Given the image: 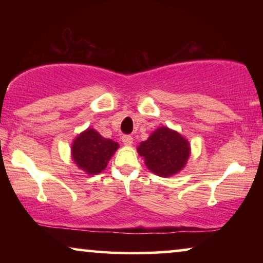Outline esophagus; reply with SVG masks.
Returning <instances> with one entry per match:
<instances>
[{
    "instance_id": "34e87169",
    "label": "esophagus",
    "mask_w": 263,
    "mask_h": 263,
    "mask_svg": "<svg viewBox=\"0 0 263 263\" xmlns=\"http://www.w3.org/2000/svg\"><path fill=\"white\" fill-rule=\"evenodd\" d=\"M122 142H123L125 146H130L133 143V136L132 135H123L122 136Z\"/></svg>"
}]
</instances>
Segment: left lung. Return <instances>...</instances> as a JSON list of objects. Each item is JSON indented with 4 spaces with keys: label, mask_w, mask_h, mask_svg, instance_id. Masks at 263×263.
Wrapping results in <instances>:
<instances>
[{
    "label": "left lung",
    "mask_w": 263,
    "mask_h": 263,
    "mask_svg": "<svg viewBox=\"0 0 263 263\" xmlns=\"http://www.w3.org/2000/svg\"><path fill=\"white\" fill-rule=\"evenodd\" d=\"M146 166L160 177L174 176L184 167L190 156V143L179 133L160 127L138 147Z\"/></svg>",
    "instance_id": "obj_1"
}]
</instances>
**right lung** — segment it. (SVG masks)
Listing matches in <instances>:
<instances>
[{
    "label": "right lung",
    "mask_w": 263,
    "mask_h": 263,
    "mask_svg": "<svg viewBox=\"0 0 263 263\" xmlns=\"http://www.w3.org/2000/svg\"><path fill=\"white\" fill-rule=\"evenodd\" d=\"M118 148V143L105 139L95 129L88 128L79 134L71 145V158L88 175L100 174Z\"/></svg>",
    "instance_id": "obj_1"
}]
</instances>
